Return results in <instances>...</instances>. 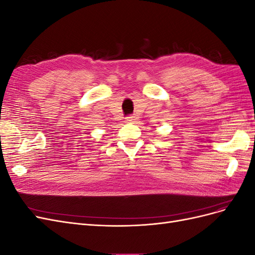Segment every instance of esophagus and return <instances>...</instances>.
<instances>
[{"instance_id":"1","label":"esophagus","mask_w":255,"mask_h":255,"mask_svg":"<svg viewBox=\"0 0 255 255\" xmlns=\"http://www.w3.org/2000/svg\"><path fill=\"white\" fill-rule=\"evenodd\" d=\"M136 120H137V117H135V116H128V117L126 118V121L128 123H134Z\"/></svg>"}]
</instances>
